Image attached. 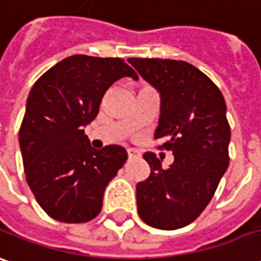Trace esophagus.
I'll return each mask as SVG.
<instances>
[{
  "label": "esophagus",
  "mask_w": 261,
  "mask_h": 261,
  "mask_svg": "<svg viewBox=\"0 0 261 261\" xmlns=\"http://www.w3.org/2000/svg\"><path fill=\"white\" fill-rule=\"evenodd\" d=\"M127 154H128V159H140V157H141L140 151L136 150V148H128V150H127Z\"/></svg>",
  "instance_id": "34e87169"
}]
</instances>
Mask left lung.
I'll return each mask as SVG.
<instances>
[{
  "mask_svg": "<svg viewBox=\"0 0 261 261\" xmlns=\"http://www.w3.org/2000/svg\"><path fill=\"white\" fill-rule=\"evenodd\" d=\"M128 63L160 94L154 138L167 140L163 147L174 154L168 168L155 154H144L151 171L136 187L138 214L151 227L181 228L210 203L228 167L226 101L212 80L186 61L128 58Z\"/></svg>",
  "mask_w": 261,
  "mask_h": 261,
  "instance_id": "left-lung-1",
  "label": "left lung"
}]
</instances>
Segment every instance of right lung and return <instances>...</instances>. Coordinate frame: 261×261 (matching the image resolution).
Listing matches in <instances>:
<instances>
[{
  "mask_svg": "<svg viewBox=\"0 0 261 261\" xmlns=\"http://www.w3.org/2000/svg\"><path fill=\"white\" fill-rule=\"evenodd\" d=\"M123 77L138 80L120 58L71 56L51 67L30 91L19 130L27 182L49 217L86 223L98 216L108 182L127 160L121 145L95 150L84 127L104 94Z\"/></svg>",
  "mask_w": 261,
  "mask_h": 261,
  "instance_id": "add662e5",
  "label": "right lung"
}]
</instances>
